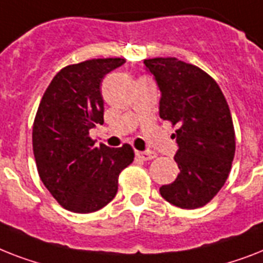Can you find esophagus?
<instances>
[{
  "mask_svg": "<svg viewBox=\"0 0 263 263\" xmlns=\"http://www.w3.org/2000/svg\"><path fill=\"white\" fill-rule=\"evenodd\" d=\"M136 157L143 159V161H150V159H154L157 157V154L154 151H136Z\"/></svg>",
  "mask_w": 263,
  "mask_h": 263,
  "instance_id": "esophagus-1",
  "label": "esophagus"
}]
</instances>
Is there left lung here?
<instances>
[{
  "label": "left lung",
  "instance_id": "8db88e82",
  "mask_svg": "<svg viewBox=\"0 0 263 263\" xmlns=\"http://www.w3.org/2000/svg\"><path fill=\"white\" fill-rule=\"evenodd\" d=\"M161 90L159 116L178 129L173 134L180 174L159 187L173 205H205L223 187L235 155V131L226 97L205 71L176 58L144 61Z\"/></svg>",
  "mask_w": 263,
  "mask_h": 263
}]
</instances>
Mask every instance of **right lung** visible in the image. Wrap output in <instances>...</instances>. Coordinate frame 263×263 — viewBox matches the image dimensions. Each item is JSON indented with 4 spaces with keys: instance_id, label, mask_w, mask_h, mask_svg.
I'll return each instance as SVG.
<instances>
[{
    "instance_id": "obj_1",
    "label": "right lung",
    "mask_w": 263,
    "mask_h": 263,
    "mask_svg": "<svg viewBox=\"0 0 263 263\" xmlns=\"http://www.w3.org/2000/svg\"><path fill=\"white\" fill-rule=\"evenodd\" d=\"M124 63L108 58L67 66L40 101L32 131L37 172L52 197L71 212H96L112 201L119 174L134 161L129 144L95 147L89 135L104 123L102 80Z\"/></svg>"
}]
</instances>
